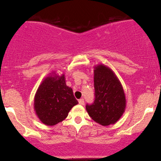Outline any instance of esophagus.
Listing matches in <instances>:
<instances>
[{
	"mask_svg": "<svg viewBox=\"0 0 161 161\" xmlns=\"http://www.w3.org/2000/svg\"><path fill=\"white\" fill-rule=\"evenodd\" d=\"M79 103L80 105H84L85 102H84L83 99H80V100H79Z\"/></svg>",
	"mask_w": 161,
	"mask_h": 161,
	"instance_id": "obj_1",
	"label": "esophagus"
}]
</instances>
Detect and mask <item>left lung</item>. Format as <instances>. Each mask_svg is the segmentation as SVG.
<instances>
[{"label": "left lung", "instance_id": "left-lung-1", "mask_svg": "<svg viewBox=\"0 0 161 161\" xmlns=\"http://www.w3.org/2000/svg\"><path fill=\"white\" fill-rule=\"evenodd\" d=\"M95 100L86 109L98 124L108 126L115 124L125 111L126 99L122 85L115 73L104 64L94 66Z\"/></svg>", "mask_w": 161, "mask_h": 161}]
</instances>
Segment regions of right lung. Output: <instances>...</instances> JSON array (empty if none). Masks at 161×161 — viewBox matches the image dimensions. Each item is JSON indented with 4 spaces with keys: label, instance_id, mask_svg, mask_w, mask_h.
<instances>
[{
    "label": "right lung",
    "instance_id": "1",
    "mask_svg": "<svg viewBox=\"0 0 161 161\" xmlns=\"http://www.w3.org/2000/svg\"><path fill=\"white\" fill-rule=\"evenodd\" d=\"M78 101L72 89L66 85L64 74L54 71L47 76L34 97V111L42 123L53 126L64 121Z\"/></svg>",
    "mask_w": 161,
    "mask_h": 161
}]
</instances>
